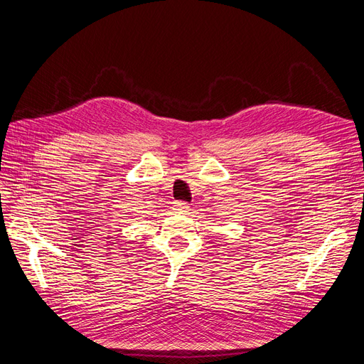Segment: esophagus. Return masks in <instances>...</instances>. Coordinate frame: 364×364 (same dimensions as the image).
<instances>
[{"label": "esophagus", "instance_id": "obj_1", "mask_svg": "<svg viewBox=\"0 0 364 364\" xmlns=\"http://www.w3.org/2000/svg\"><path fill=\"white\" fill-rule=\"evenodd\" d=\"M187 210H189V204H187V203H180V200H177V203H173V211L186 213Z\"/></svg>", "mask_w": 364, "mask_h": 364}]
</instances>
